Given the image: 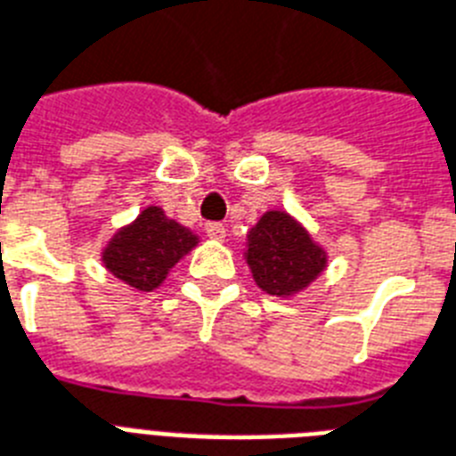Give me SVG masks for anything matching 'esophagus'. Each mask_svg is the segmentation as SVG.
<instances>
[{"instance_id":"34e87169","label":"esophagus","mask_w":456,"mask_h":456,"mask_svg":"<svg viewBox=\"0 0 456 456\" xmlns=\"http://www.w3.org/2000/svg\"><path fill=\"white\" fill-rule=\"evenodd\" d=\"M206 236H208L210 240H224L227 229H224V224H220V222H208V224H206Z\"/></svg>"}]
</instances>
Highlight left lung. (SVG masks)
I'll return each mask as SVG.
<instances>
[{
    "label": "left lung",
    "instance_id": "8db88e82",
    "mask_svg": "<svg viewBox=\"0 0 456 456\" xmlns=\"http://www.w3.org/2000/svg\"><path fill=\"white\" fill-rule=\"evenodd\" d=\"M243 257L257 288L283 299L306 290L328 266V250L286 210H266L248 229Z\"/></svg>",
    "mask_w": 456,
    "mask_h": 456
}]
</instances>
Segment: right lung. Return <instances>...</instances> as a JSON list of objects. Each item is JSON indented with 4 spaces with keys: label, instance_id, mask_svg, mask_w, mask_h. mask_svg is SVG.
<instances>
[{
    "label": "right lung",
    "instance_id": "right-lung-1",
    "mask_svg": "<svg viewBox=\"0 0 456 456\" xmlns=\"http://www.w3.org/2000/svg\"><path fill=\"white\" fill-rule=\"evenodd\" d=\"M196 246L199 236L190 227L170 220L164 208L147 206L135 220L114 232L100 260L114 279L131 290L151 292Z\"/></svg>",
    "mask_w": 456,
    "mask_h": 456
}]
</instances>
